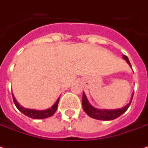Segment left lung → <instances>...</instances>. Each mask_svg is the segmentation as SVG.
<instances>
[{
    "instance_id": "8db88e82",
    "label": "left lung",
    "mask_w": 148,
    "mask_h": 148,
    "mask_svg": "<svg viewBox=\"0 0 148 148\" xmlns=\"http://www.w3.org/2000/svg\"><path fill=\"white\" fill-rule=\"evenodd\" d=\"M123 58L125 60L127 63L129 64V66L132 67L130 61H129V58H127V56L124 55ZM132 97H133V93H132V99L130 100V102L125 106H124L121 109H117V110H99V109L93 107L88 102L87 97H86L84 92L83 93V99H82V106H83V109L85 111V113L88 116H90V117L97 120H102V121H110V120L116 119L118 117H120L121 114H124L128 110L129 106L131 104Z\"/></svg>"
}]
</instances>
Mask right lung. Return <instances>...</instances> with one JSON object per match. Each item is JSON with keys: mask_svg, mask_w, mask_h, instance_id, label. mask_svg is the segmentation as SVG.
Wrapping results in <instances>:
<instances>
[{"mask_svg": "<svg viewBox=\"0 0 148 148\" xmlns=\"http://www.w3.org/2000/svg\"><path fill=\"white\" fill-rule=\"evenodd\" d=\"M12 99H13V102L16 106V108L20 112H22L23 114H25L26 116L31 117V118H34V119H44V118H47V117H51V116L53 115V114L56 112L57 109H58V105L60 98H58V100L56 101V102L50 108L45 110H37L24 108V107H23L22 106H20L17 102L13 95H12Z\"/></svg>", "mask_w": 148, "mask_h": 148, "instance_id": "add662e5", "label": "right lung"}]
</instances>
